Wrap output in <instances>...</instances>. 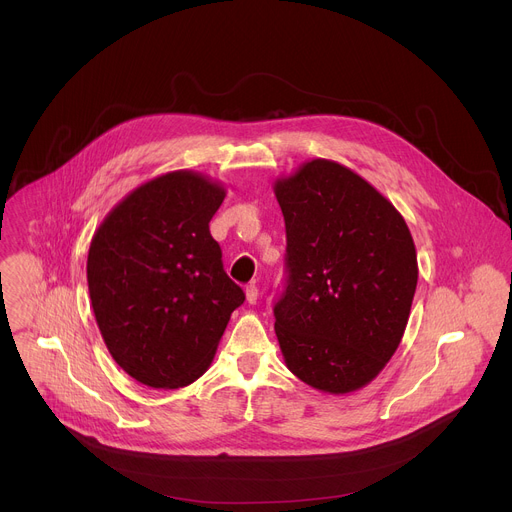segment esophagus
<instances>
[{
  "instance_id": "34e87169",
  "label": "esophagus",
  "mask_w": 512,
  "mask_h": 512,
  "mask_svg": "<svg viewBox=\"0 0 512 512\" xmlns=\"http://www.w3.org/2000/svg\"><path fill=\"white\" fill-rule=\"evenodd\" d=\"M245 296H247V302H249V304H255V302H257V298H259V289H257V285H255V283H249V285L245 287Z\"/></svg>"
}]
</instances>
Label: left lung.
I'll list each match as a JSON object with an SVG mask.
<instances>
[{
	"mask_svg": "<svg viewBox=\"0 0 512 512\" xmlns=\"http://www.w3.org/2000/svg\"><path fill=\"white\" fill-rule=\"evenodd\" d=\"M287 285L275 334L287 369L346 395L395 354L417 287V253L401 212L350 168L316 158L277 178Z\"/></svg>",
	"mask_w": 512,
	"mask_h": 512,
	"instance_id": "8db88e82",
	"label": "left lung"
}]
</instances>
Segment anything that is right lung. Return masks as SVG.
Here are the masks:
<instances>
[{
  "mask_svg": "<svg viewBox=\"0 0 512 512\" xmlns=\"http://www.w3.org/2000/svg\"><path fill=\"white\" fill-rule=\"evenodd\" d=\"M227 190L176 170L129 192L93 235L91 306L119 367L152 389L202 377L243 289L223 269L208 223Z\"/></svg>",
  "mask_w": 512,
  "mask_h": 512,
  "instance_id": "1",
  "label": "right lung"
}]
</instances>
